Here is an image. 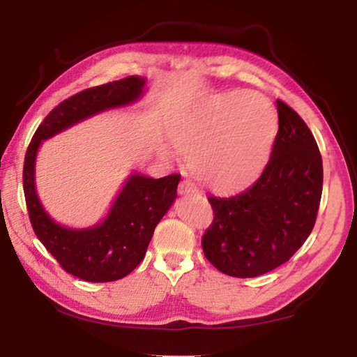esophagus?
Returning a JSON list of instances; mask_svg holds the SVG:
<instances>
[{"label":"esophagus","instance_id":"1","mask_svg":"<svg viewBox=\"0 0 357 357\" xmlns=\"http://www.w3.org/2000/svg\"><path fill=\"white\" fill-rule=\"evenodd\" d=\"M178 192L179 195H192V193H198V187L195 185V183H192L190 179H184L181 181Z\"/></svg>","mask_w":357,"mask_h":357}]
</instances>
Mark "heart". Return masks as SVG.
<instances>
[{"instance_id": "heart-1", "label": "heart", "mask_w": 357, "mask_h": 357, "mask_svg": "<svg viewBox=\"0 0 357 357\" xmlns=\"http://www.w3.org/2000/svg\"><path fill=\"white\" fill-rule=\"evenodd\" d=\"M277 126L274 108L263 96L233 91L203 102L181 124L174 143L204 185L236 193L263 172Z\"/></svg>"}]
</instances>
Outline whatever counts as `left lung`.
I'll use <instances>...</instances> for the list:
<instances>
[{
	"label": "left lung",
	"instance_id": "obj_1",
	"mask_svg": "<svg viewBox=\"0 0 357 357\" xmlns=\"http://www.w3.org/2000/svg\"><path fill=\"white\" fill-rule=\"evenodd\" d=\"M279 130L255 184L234 197H208L214 220L202 247L211 264L231 277H257L287 263L315 227L323 160L310 129L277 99Z\"/></svg>",
	"mask_w": 357,
	"mask_h": 357
}]
</instances>
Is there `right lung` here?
<instances>
[{"instance_id":"right-lung-1","label":"right lung","mask_w":357,"mask_h":357,"mask_svg":"<svg viewBox=\"0 0 357 357\" xmlns=\"http://www.w3.org/2000/svg\"><path fill=\"white\" fill-rule=\"evenodd\" d=\"M144 78L126 77L88 88L47 114L29 143L23 165V192L36 236L59 266L86 282H113L130 274L144 258L154 228L176 198L181 174L154 179L132 174L99 225L72 229L48 215L34 187V162L40 143L93 114L129 105L143 93Z\"/></svg>"}]
</instances>
